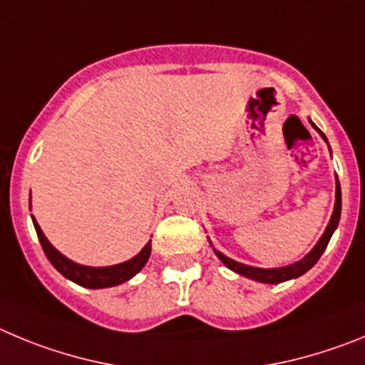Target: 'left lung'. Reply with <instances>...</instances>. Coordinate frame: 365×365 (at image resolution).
I'll use <instances>...</instances> for the list:
<instances>
[{
  "instance_id": "1",
  "label": "left lung",
  "mask_w": 365,
  "mask_h": 365,
  "mask_svg": "<svg viewBox=\"0 0 365 365\" xmlns=\"http://www.w3.org/2000/svg\"><path fill=\"white\" fill-rule=\"evenodd\" d=\"M311 125H313L314 129L320 133V136L327 142V138L324 136V133H322V130L314 125L313 121H311ZM340 212H342V192H340V182H338V178H336V200H334L333 215H331V220H329V223H327L326 231H324L322 238L318 240V244L311 249L309 255H305L300 262H297V264L285 265V267H277V269L251 267V265H245V264H240V262L231 260V258H227V256L222 255L220 251H216L215 247L212 249H215L216 256H218L220 260L223 262V265H227L231 271L238 272V274H242V277L251 278V280H255V282H262V284H280V282H287V280H291V278L302 277L304 272L309 271V269L313 267L318 260H320L322 252L326 251V247H327V244H329V240H331V236H333L334 229L338 227V222H340Z\"/></svg>"
}]
</instances>
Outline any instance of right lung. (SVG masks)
I'll return each instance as SVG.
<instances>
[{
	"instance_id": "1",
	"label": "right lung",
	"mask_w": 365,
	"mask_h": 365,
	"mask_svg": "<svg viewBox=\"0 0 365 365\" xmlns=\"http://www.w3.org/2000/svg\"><path fill=\"white\" fill-rule=\"evenodd\" d=\"M32 223H34V229L38 232L39 244L43 247L45 255H47L48 262L54 265L58 271L63 274L65 278L72 280L74 284L81 285V287L88 289H103V287H114V285H120L123 282L130 280V278L140 272L143 269V265L147 264L150 256V242L145 244V247L138 252L134 258L123 262V264L118 265H109V267H88V265H80L76 262L68 260L67 256L61 255L54 245L47 240V236L43 235L41 227L38 225V222L32 216Z\"/></svg>"
}]
</instances>
